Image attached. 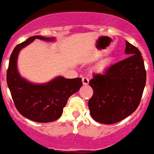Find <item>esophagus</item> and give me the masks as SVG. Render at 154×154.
Returning a JSON list of instances; mask_svg holds the SVG:
<instances>
[{
	"label": "esophagus",
	"instance_id": "1",
	"mask_svg": "<svg viewBox=\"0 0 154 154\" xmlns=\"http://www.w3.org/2000/svg\"><path fill=\"white\" fill-rule=\"evenodd\" d=\"M82 82H83V85H87L89 83V79L86 77H83V78H82Z\"/></svg>",
	"mask_w": 154,
	"mask_h": 154
}]
</instances>
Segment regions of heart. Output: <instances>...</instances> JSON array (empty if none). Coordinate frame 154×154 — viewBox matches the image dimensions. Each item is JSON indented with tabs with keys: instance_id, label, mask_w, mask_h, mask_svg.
I'll list each match as a JSON object with an SVG mask.
<instances>
[{
	"instance_id": "heart-1",
	"label": "heart",
	"mask_w": 154,
	"mask_h": 154,
	"mask_svg": "<svg viewBox=\"0 0 154 154\" xmlns=\"http://www.w3.org/2000/svg\"><path fill=\"white\" fill-rule=\"evenodd\" d=\"M107 63H108V60H103V62L101 63L100 66H101V67H105L106 65L107 64Z\"/></svg>"
}]
</instances>
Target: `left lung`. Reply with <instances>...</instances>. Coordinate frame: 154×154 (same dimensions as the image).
I'll use <instances>...</instances> for the list:
<instances>
[{
	"mask_svg": "<svg viewBox=\"0 0 154 154\" xmlns=\"http://www.w3.org/2000/svg\"><path fill=\"white\" fill-rule=\"evenodd\" d=\"M128 57L111 65L103 74H94L89 84L93 95L89 99L90 113L96 122L114 124L134 113L139 106L146 83L141 53L126 41Z\"/></svg>",
	"mask_w": 154,
	"mask_h": 154,
	"instance_id": "obj_1",
	"label": "left lung"
}]
</instances>
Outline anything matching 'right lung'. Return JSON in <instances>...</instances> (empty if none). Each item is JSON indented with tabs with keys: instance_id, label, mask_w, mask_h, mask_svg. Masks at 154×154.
<instances>
[{
	"instance_id": "obj_1",
	"label": "right lung",
	"mask_w": 154,
	"mask_h": 154,
	"mask_svg": "<svg viewBox=\"0 0 154 154\" xmlns=\"http://www.w3.org/2000/svg\"><path fill=\"white\" fill-rule=\"evenodd\" d=\"M35 39L53 41L55 38L34 35L17 45L11 54L7 70V84L15 106L19 113L36 122L57 120L63 114L70 96L82 87V79L56 77L44 84H34L20 77L17 70L20 51Z\"/></svg>"
}]
</instances>
